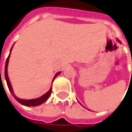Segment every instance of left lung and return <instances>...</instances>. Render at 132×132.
<instances>
[{
	"label": "left lung",
	"mask_w": 132,
	"mask_h": 132,
	"mask_svg": "<svg viewBox=\"0 0 132 132\" xmlns=\"http://www.w3.org/2000/svg\"><path fill=\"white\" fill-rule=\"evenodd\" d=\"M118 41H119V42H120V41H119V40H118ZM80 104H81V103H80Z\"/></svg>",
	"instance_id": "left-lung-1"
}]
</instances>
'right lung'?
Returning a JSON list of instances; mask_svg holds the SVG:
<instances>
[{"mask_svg": "<svg viewBox=\"0 0 132 132\" xmlns=\"http://www.w3.org/2000/svg\"><path fill=\"white\" fill-rule=\"evenodd\" d=\"M13 46H12V47H11V50H10V53H9V55L8 56V57H7V60H6V64H5V79H6V81H7V86H8V88H9V91L11 93V94L13 95V96L14 98H15V100L17 101L18 102H19L20 104L24 105H25V106H38V105H40L42 104L43 103H44L47 100L48 97L51 95V93L52 92V88L51 87L50 88V90L48 91L46 94H44V95H42V96H40L39 98H34V99H29V100H26V99H21V98H18L17 96H15V94H13V89H12V87H11V83L9 81V77H8V75H7V66H8V62H9V57H10V53H11V49H12V48H13ZM60 72H58L57 73H56V75L54 77L53 79V81L55 79L56 77L58 75L60 74ZM52 81V83H53Z\"/></svg>", "mask_w": 132, "mask_h": 132, "instance_id": "obj_1", "label": "right lung"}]
</instances>
